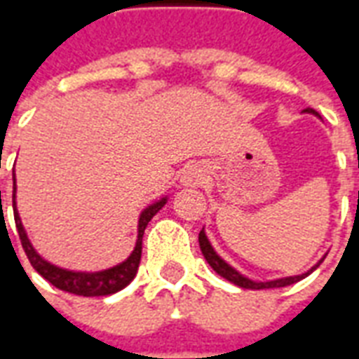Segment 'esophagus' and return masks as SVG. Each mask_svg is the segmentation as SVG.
<instances>
[{
	"instance_id": "34e87169",
	"label": "esophagus",
	"mask_w": 359,
	"mask_h": 359,
	"mask_svg": "<svg viewBox=\"0 0 359 359\" xmlns=\"http://www.w3.org/2000/svg\"><path fill=\"white\" fill-rule=\"evenodd\" d=\"M203 179H205V172H203L200 165H188L187 169L182 171L180 182L184 187H198V184H202Z\"/></svg>"
}]
</instances>
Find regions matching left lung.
Returning a JSON list of instances; mask_svg holds the SVG:
<instances>
[{"mask_svg":"<svg viewBox=\"0 0 359 359\" xmlns=\"http://www.w3.org/2000/svg\"><path fill=\"white\" fill-rule=\"evenodd\" d=\"M308 111V113H313V115H317L316 109H304ZM319 117V115H317ZM198 241H200V248H202V254L203 257H205V262L213 267V271L217 273V275H221L223 278H226L229 283H233V285L241 286V288H254V290H262V288H280V286H288V285H294V283H298V280H302L304 277H308L309 273L313 269H317L319 267V264L323 262H319L317 265H313L311 269L308 271V273H302V275H294V277H285V278H277V280H267V283H256V280H250L248 277H244V275H241L238 271L234 269V267H231V265L226 264L225 259H221V257L217 256V252L213 250V246L210 244V241H208V236H205V233H203V229L200 231V236H198Z\"/></svg>","mask_w":359,"mask_h":359,"instance_id":"left-lung-1","label":"left lung"}]
</instances>
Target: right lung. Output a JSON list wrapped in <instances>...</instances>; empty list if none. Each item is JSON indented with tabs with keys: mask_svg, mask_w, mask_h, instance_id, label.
<instances>
[{
	"mask_svg": "<svg viewBox=\"0 0 359 359\" xmlns=\"http://www.w3.org/2000/svg\"><path fill=\"white\" fill-rule=\"evenodd\" d=\"M167 202V198H161L159 202L151 203L146 210L142 211L140 221H138V241H136V246H134V252L130 256L126 257L123 264L115 265L111 269L97 271V273H76V271H67L61 269L57 265H51L50 262H46L28 241L27 233H25V226L20 223L19 211H17V205H15V194H13V213H15V225H17V231H19V238L22 248H25V254H27L28 262L32 264L40 275H42L48 283L59 288V290H65V292L76 294V296H109V294H115L118 290H123L134 277H136V271H138V265H140L142 257V236H144V231L146 226L151 221V217L156 215L157 211L161 210ZM0 205H1V190H0Z\"/></svg>",
	"mask_w": 359,
	"mask_h": 359,
	"instance_id": "1",
	"label": "right lung"
}]
</instances>
